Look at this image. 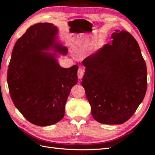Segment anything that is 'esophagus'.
Instances as JSON below:
<instances>
[{
	"instance_id": "34e87169",
	"label": "esophagus",
	"mask_w": 155,
	"mask_h": 155,
	"mask_svg": "<svg viewBox=\"0 0 155 155\" xmlns=\"http://www.w3.org/2000/svg\"><path fill=\"white\" fill-rule=\"evenodd\" d=\"M84 70L81 67H80L79 68H78V77L80 78H83V75H84Z\"/></svg>"
}]
</instances>
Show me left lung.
Masks as SVG:
<instances>
[{"label":"left lung","mask_w":155,"mask_h":155,"mask_svg":"<svg viewBox=\"0 0 155 155\" xmlns=\"http://www.w3.org/2000/svg\"><path fill=\"white\" fill-rule=\"evenodd\" d=\"M112 44L83 61L86 67L82 85L97 122L122 124L143 101L147 70L138 42L126 31L113 33Z\"/></svg>","instance_id":"1"}]
</instances>
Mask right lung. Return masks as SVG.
Instances as JSON below:
<instances>
[{
    "mask_svg": "<svg viewBox=\"0 0 155 155\" xmlns=\"http://www.w3.org/2000/svg\"><path fill=\"white\" fill-rule=\"evenodd\" d=\"M57 27L49 23L29 27L17 39L7 72L9 93L21 114L35 125L45 126L64 116L66 102L78 81V66L60 67L53 54L41 51L54 48L66 54L67 50L55 43Z\"/></svg>",
    "mask_w": 155,
    "mask_h": 155,
    "instance_id": "right-lung-1",
    "label": "right lung"
}]
</instances>
